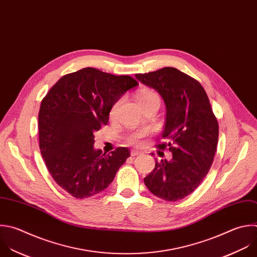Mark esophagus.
Wrapping results in <instances>:
<instances>
[{"label": "esophagus", "instance_id": "34e87169", "mask_svg": "<svg viewBox=\"0 0 257 257\" xmlns=\"http://www.w3.org/2000/svg\"><path fill=\"white\" fill-rule=\"evenodd\" d=\"M139 154H141V151L135 150V149L131 150V156H136V155H139Z\"/></svg>", "mask_w": 257, "mask_h": 257}]
</instances>
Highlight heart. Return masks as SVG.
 Masks as SVG:
<instances>
[{
    "label": "heart",
    "instance_id": "obj_1",
    "mask_svg": "<svg viewBox=\"0 0 257 257\" xmlns=\"http://www.w3.org/2000/svg\"><path fill=\"white\" fill-rule=\"evenodd\" d=\"M136 99L137 102L139 103V105L142 107L148 103H151L153 101H159V98L157 96L156 93H154L151 90L148 89H142L140 90L137 94H136ZM119 105V102H117L116 104H114V106L112 107L111 111H110V116L113 117L116 113L117 107ZM145 136L144 132H138V133H133L128 137V142L133 144V145H140L141 144V140L142 138Z\"/></svg>",
    "mask_w": 257,
    "mask_h": 257
}]
</instances>
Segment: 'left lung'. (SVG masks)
Instances as JSON below:
<instances>
[{"label":"left lung","mask_w":257,"mask_h":257,"mask_svg":"<svg viewBox=\"0 0 257 257\" xmlns=\"http://www.w3.org/2000/svg\"><path fill=\"white\" fill-rule=\"evenodd\" d=\"M136 78L161 96L166 108L161 137L167 143L170 160L155 159V167L144 179L156 197L176 202L193 193L203 182L213 163L219 125L202 84L175 67H163ZM153 155V154H152Z\"/></svg>","instance_id":"obj_1"}]
</instances>
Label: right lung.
Returning a JSON list of instances; mask_svg holds the SVG:
<instances>
[{
  "mask_svg": "<svg viewBox=\"0 0 257 257\" xmlns=\"http://www.w3.org/2000/svg\"><path fill=\"white\" fill-rule=\"evenodd\" d=\"M138 82L85 67L63 75L43 98L38 115L39 147L55 183L76 199L90 198L113 182L130 156L94 148V133L107 125L114 104Z\"/></svg>",
  "mask_w": 257,
  "mask_h": 257,
  "instance_id": "1",
  "label": "right lung"
}]
</instances>
